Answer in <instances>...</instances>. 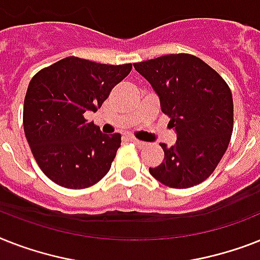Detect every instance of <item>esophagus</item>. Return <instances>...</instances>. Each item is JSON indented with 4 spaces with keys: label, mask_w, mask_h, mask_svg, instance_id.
Here are the masks:
<instances>
[{
    "label": "esophagus",
    "mask_w": 260,
    "mask_h": 260,
    "mask_svg": "<svg viewBox=\"0 0 260 260\" xmlns=\"http://www.w3.org/2000/svg\"><path fill=\"white\" fill-rule=\"evenodd\" d=\"M128 140H129L131 143H134V144H136L137 147H144V145H145V143H144V141H141V140H137L136 137H132V136H131V137H128Z\"/></svg>",
    "instance_id": "34e87169"
}]
</instances>
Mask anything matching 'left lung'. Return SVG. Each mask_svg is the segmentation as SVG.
<instances>
[{"mask_svg":"<svg viewBox=\"0 0 260 260\" xmlns=\"http://www.w3.org/2000/svg\"><path fill=\"white\" fill-rule=\"evenodd\" d=\"M159 96L176 134L161 143L164 160L149 168L171 188H189L210 176L229 147L234 125L233 94L216 71L192 54H167L134 64Z\"/></svg>","mask_w":260,"mask_h":260,"instance_id":"left-lung-1","label":"left lung"}]
</instances>
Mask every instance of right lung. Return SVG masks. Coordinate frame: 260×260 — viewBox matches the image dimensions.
<instances>
[{"label": "right lung", "mask_w": 260, "mask_h": 260, "mask_svg": "<svg viewBox=\"0 0 260 260\" xmlns=\"http://www.w3.org/2000/svg\"><path fill=\"white\" fill-rule=\"evenodd\" d=\"M132 64L105 65L67 57L30 80L24 101V131L42 172L56 184L86 188L108 174L121 135L101 134L84 113L96 112Z\"/></svg>", "instance_id": "obj_1"}]
</instances>
